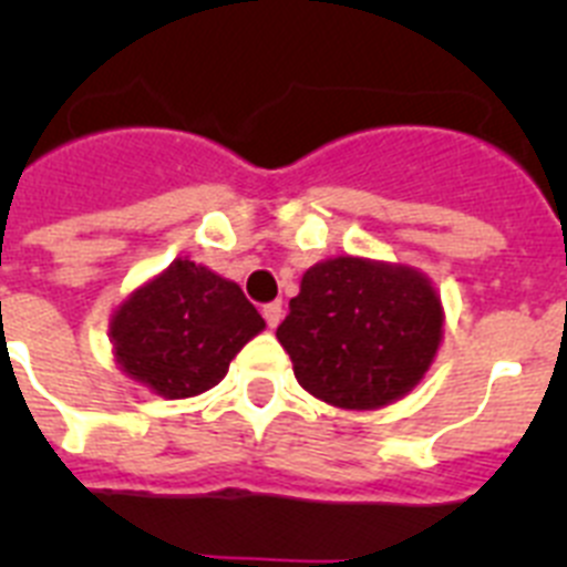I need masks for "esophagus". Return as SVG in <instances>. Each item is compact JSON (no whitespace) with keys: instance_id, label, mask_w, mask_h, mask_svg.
I'll list each match as a JSON object with an SVG mask.
<instances>
[{"instance_id":"1","label":"esophagus","mask_w":567,"mask_h":567,"mask_svg":"<svg viewBox=\"0 0 567 567\" xmlns=\"http://www.w3.org/2000/svg\"><path fill=\"white\" fill-rule=\"evenodd\" d=\"M264 318H267L269 329L278 327L280 318H284V303H280V300H272V303H267V307H264Z\"/></svg>"}]
</instances>
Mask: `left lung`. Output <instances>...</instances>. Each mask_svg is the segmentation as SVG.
Returning <instances> with one entry per match:
<instances>
[{
    "mask_svg": "<svg viewBox=\"0 0 567 567\" xmlns=\"http://www.w3.org/2000/svg\"><path fill=\"white\" fill-rule=\"evenodd\" d=\"M443 303L423 272L385 260H320L278 327L295 378L318 400L372 412L423 380L443 340Z\"/></svg>",
    "mask_w": 567,
    "mask_h": 567,
    "instance_id": "left-lung-1",
    "label": "left lung"
}]
</instances>
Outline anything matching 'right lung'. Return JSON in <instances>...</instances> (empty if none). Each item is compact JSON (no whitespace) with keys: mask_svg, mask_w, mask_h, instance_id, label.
<instances>
[{"mask_svg":"<svg viewBox=\"0 0 567 567\" xmlns=\"http://www.w3.org/2000/svg\"><path fill=\"white\" fill-rule=\"evenodd\" d=\"M264 327L238 284L175 258L115 307L110 340L127 378L164 400H184L221 383L229 360Z\"/></svg>","mask_w":567,"mask_h":567,"instance_id":"right-lung-1","label":"right lung"}]
</instances>
